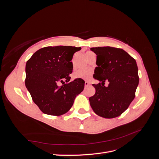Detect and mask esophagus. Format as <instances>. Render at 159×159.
<instances>
[{
	"label": "esophagus",
	"instance_id": "34e87169",
	"mask_svg": "<svg viewBox=\"0 0 159 159\" xmlns=\"http://www.w3.org/2000/svg\"><path fill=\"white\" fill-rule=\"evenodd\" d=\"M89 82H88V81H85V87H87V86H88V85H89Z\"/></svg>",
	"mask_w": 159,
	"mask_h": 159
}]
</instances>
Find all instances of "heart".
Here are the masks:
<instances>
[{
    "label": "heart",
    "mask_w": 159,
    "mask_h": 159,
    "mask_svg": "<svg viewBox=\"0 0 159 159\" xmlns=\"http://www.w3.org/2000/svg\"><path fill=\"white\" fill-rule=\"evenodd\" d=\"M93 53L91 52H87L86 54ZM74 78H81L84 80L89 79L91 75V71L88 69H79L74 71L73 74Z\"/></svg>",
    "instance_id": "heart-1"
}]
</instances>
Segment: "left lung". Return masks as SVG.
Listing matches in <instances>:
<instances>
[{"mask_svg": "<svg viewBox=\"0 0 159 159\" xmlns=\"http://www.w3.org/2000/svg\"><path fill=\"white\" fill-rule=\"evenodd\" d=\"M97 55L93 78L102 83L93 84L95 93L89 100L93 111L100 117L120 116L135 97L139 78L136 61L121 48L105 46L91 48ZM109 81L107 87L104 85Z\"/></svg>", "mask_w": 159, "mask_h": 159, "instance_id": "left-lung-1", "label": "left lung"}]
</instances>
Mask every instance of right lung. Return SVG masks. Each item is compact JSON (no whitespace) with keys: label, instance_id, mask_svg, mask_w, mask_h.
I'll use <instances>...</instances> for the list:
<instances>
[{"label":"right lung","instance_id":"right-lung-1","mask_svg":"<svg viewBox=\"0 0 159 159\" xmlns=\"http://www.w3.org/2000/svg\"><path fill=\"white\" fill-rule=\"evenodd\" d=\"M80 50L75 46L44 47L27 61L25 85L42 112L54 116L67 113L84 90L85 81L81 78L70 81V76L71 60Z\"/></svg>","mask_w":159,"mask_h":159}]
</instances>
